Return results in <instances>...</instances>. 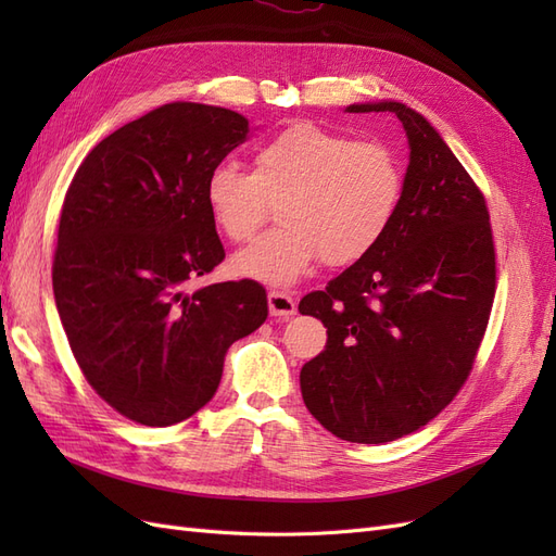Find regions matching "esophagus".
<instances>
[{"label":"esophagus","instance_id":"34e87169","mask_svg":"<svg viewBox=\"0 0 556 556\" xmlns=\"http://www.w3.org/2000/svg\"><path fill=\"white\" fill-rule=\"evenodd\" d=\"M268 313L276 319H290L296 313V301L285 292H268Z\"/></svg>","mask_w":556,"mask_h":556}]
</instances>
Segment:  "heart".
I'll return each mask as SVG.
<instances>
[{
	"label": "heart",
	"instance_id": "b5f03b06",
	"mask_svg": "<svg viewBox=\"0 0 556 556\" xmlns=\"http://www.w3.org/2000/svg\"><path fill=\"white\" fill-rule=\"evenodd\" d=\"M403 197V172L382 143L299 123L264 141L252 174L217 164L206 176V208L225 237L245 243L264 225L266 201H278V227L237 252V276L288 288L323 257L355 264L390 231Z\"/></svg>",
	"mask_w": 556,
	"mask_h": 556
}]
</instances>
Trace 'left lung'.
I'll return each instance as SVG.
<instances>
[{
    "mask_svg": "<svg viewBox=\"0 0 556 556\" xmlns=\"http://www.w3.org/2000/svg\"><path fill=\"white\" fill-rule=\"evenodd\" d=\"M408 139L403 197L366 257L311 292L301 315L323 319L327 345L301 368L311 415L350 443H387L425 427L459 392L490 319L496 262L484 197L422 113L380 102Z\"/></svg>",
    "mask_w": 556,
    "mask_h": 556,
    "instance_id": "1",
    "label": "left lung"
}]
</instances>
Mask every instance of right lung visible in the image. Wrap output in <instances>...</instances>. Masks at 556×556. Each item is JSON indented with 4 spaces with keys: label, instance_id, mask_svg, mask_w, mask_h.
<instances>
[{
    "label": "right lung",
    "instance_id": "1",
    "mask_svg": "<svg viewBox=\"0 0 556 556\" xmlns=\"http://www.w3.org/2000/svg\"><path fill=\"white\" fill-rule=\"evenodd\" d=\"M248 134L237 111L164 104L97 143L66 190L55 306L94 392L139 425L204 408L227 348L268 315L255 280L185 290L225 260L204 182Z\"/></svg>",
    "mask_w": 556,
    "mask_h": 556
}]
</instances>
